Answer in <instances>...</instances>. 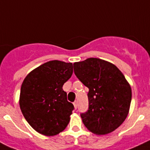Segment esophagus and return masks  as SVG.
I'll return each mask as SVG.
<instances>
[{"label":"esophagus","mask_w":150,"mask_h":150,"mask_svg":"<svg viewBox=\"0 0 150 150\" xmlns=\"http://www.w3.org/2000/svg\"><path fill=\"white\" fill-rule=\"evenodd\" d=\"M74 108H75V109H76V108H77V107H78V101H74Z\"/></svg>","instance_id":"1"}]
</instances>
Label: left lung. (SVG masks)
<instances>
[{"label":"left lung","mask_w":150,"mask_h":150,"mask_svg":"<svg viewBox=\"0 0 150 150\" xmlns=\"http://www.w3.org/2000/svg\"><path fill=\"white\" fill-rule=\"evenodd\" d=\"M76 77L88 87V110L81 113L90 132L104 135L121 125L128 114L132 88L120 70L107 61L89 58L74 63Z\"/></svg>","instance_id":"left-lung-1"}]
</instances>
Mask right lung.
<instances>
[{
  "label": "right lung",
  "instance_id": "right-lung-1",
  "mask_svg": "<svg viewBox=\"0 0 150 150\" xmlns=\"http://www.w3.org/2000/svg\"><path fill=\"white\" fill-rule=\"evenodd\" d=\"M72 74V63L54 60L34 69L24 79L19 106L26 121L38 133L54 136L67 126L74 107L67 101L62 86Z\"/></svg>",
  "mask_w": 150,
  "mask_h": 150
}]
</instances>
